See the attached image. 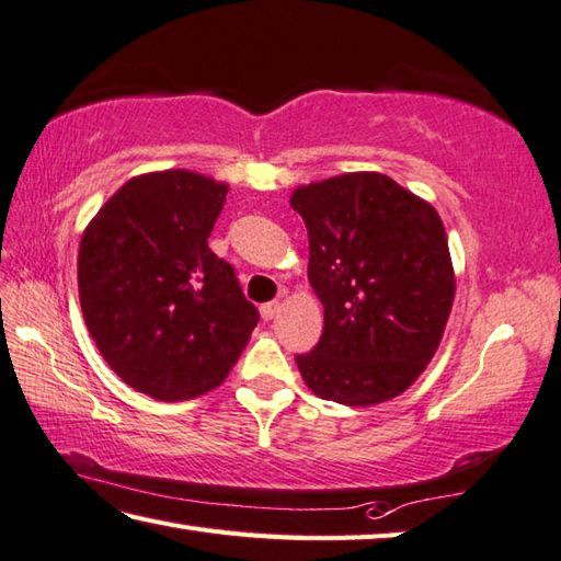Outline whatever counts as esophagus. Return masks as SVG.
Masks as SVG:
<instances>
[{
  "mask_svg": "<svg viewBox=\"0 0 561 561\" xmlns=\"http://www.w3.org/2000/svg\"><path fill=\"white\" fill-rule=\"evenodd\" d=\"M279 309H282L279 301H267V304H262V307H260V313H262L264 321H272L274 316L279 313Z\"/></svg>",
  "mask_w": 561,
  "mask_h": 561,
  "instance_id": "esophagus-1",
  "label": "esophagus"
}]
</instances>
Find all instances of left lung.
<instances>
[{
    "label": "left lung",
    "instance_id": "left-lung-1",
    "mask_svg": "<svg viewBox=\"0 0 561 561\" xmlns=\"http://www.w3.org/2000/svg\"><path fill=\"white\" fill-rule=\"evenodd\" d=\"M309 230L323 333L297 355L304 382L348 407L404 392L434 358L454 304L439 213L390 176L343 174L291 193Z\"/></svg>",
    "mask_w": 561,
    "mask_h": 561
}]
</instances>
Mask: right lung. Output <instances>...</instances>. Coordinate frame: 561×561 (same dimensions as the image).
Here are the masks:
<instances>
[{
    "label": "right lung",
    "instance_id": "right-lung-1",
    "mask_svg": "<svg viewBox=\"0 0 561 561\" xmlns=\"http://www.w3.org/2000/svg\"><path fill=\"white\" fill-rule=\"evenodd\" d=\"M226 193L183 169L129 179L80 240L88 331L110 368L154 400L218 387L260 321L232 264L208 248Z\"/></svg>",
    "mask_w": 561,
    "mask_h": 561
}]
</instances>
